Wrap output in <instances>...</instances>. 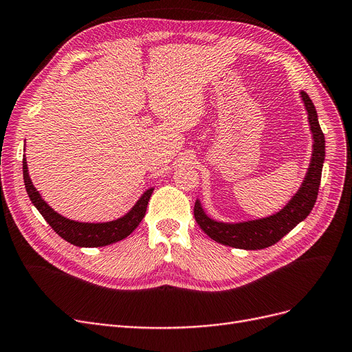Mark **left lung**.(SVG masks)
Here are the masks:
<instances>
[{"label": "left lung", "mask_w": 352, "mask_h": 352, "mask_svg": "<svg viewBox=\"0 0 352 352\" xmlns=\"http://www.w3.org/2000/svg\"><path fill=\"white\" fill-rule=\"evenodd\" d=\"M302 98L314 134L312 160L302 188L293 196L292 201L276 215L234 225L217 222L208 218L201 208L199 201H196L193 208L195 219L202 228V231L212 238L214 241L234 248L263 250L282 240L287 232H290L300 221H303L311 214L318 198L322 177V166L323 160H325V137H323V133L320 130L316 109L314 102L311 101V98H309L305 91H302Z\"/></svg>", "instance_id": "obj_1"}]
</instances>
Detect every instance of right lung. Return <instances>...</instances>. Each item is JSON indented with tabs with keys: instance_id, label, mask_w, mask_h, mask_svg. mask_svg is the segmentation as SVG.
Here are the masks:
<instances>
[{
	"instance_id": "obj_1",
	"label": "right lung",
	"mask_w": 352,
	"mask_h": 352,
	"mask_svg": "<svg viewBox=\"0 0 352 352\" xmlns=\"http://www.w3.org/2000/svg\"><path fill=\"white\" fill-rule=\"evenodd\" d=\"M23 176L27 195H29L33 205L38 209L41 217L46 219V222L50 225L56 234L62 236L65 241L76 247H104L112 243H117L122 240V238L130 235L144 218L147 204L153 193V189L144 192L130 212L117 221H111L105 223H83L66 219L58 212H54V210L41 199L40 193L33 186L30 180L25 157H23Z\"/></svg>"
}]
</instances>
